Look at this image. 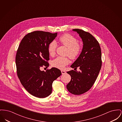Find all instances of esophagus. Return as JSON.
<instances>
[{"label":"esophagus","instance_id":"1","mask_svg":"<svg viewBox=\"0 0 122 122\" xmlns=\"http://www.w3.org/2000/svg\"><path fill=\"white\" fill-rule=\"evenodd\" d=\"M61 73L63 75L65 74L66 73V71H61Z\"/></svg>","mask_w":122,"mask_h":122}]
</instances>
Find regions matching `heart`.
I'll list each match as a JSON object with an SVG mask.
<instances>
[{
    "instance_id": "heart-1",
    "label": "heart",
    "mask_w": 122,
    "mask_h": 122,
    "mask_svg": "<svg viewBox=\"0 0 122 122\" xmlns=\"http://www.w3.org/2000/svg\"><path fill=\"white\" fill-rule=\"evenodd\" d=\"M59 42L67 48L66 55L71 59L76 58L81 54L82 51V46L77 42V39L70 34H65L59 38ZM57 44L54 41H51L48 46V51L49 54L52 56L55 54ZM69 57H57L53 59L51 62L53 67L59 69H63L69 64Z\"/></svg>"
}]
</instances>
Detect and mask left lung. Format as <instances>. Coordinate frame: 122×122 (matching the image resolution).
<instances>
[{"label":"left lung","instance_id":"1","mask_svg":"<svg viewBox=\"0 0 122 122\" xmlns=\"http://www.w3.org/2000/svg\"><path fill=\"white\" fill-rule=\"evenodd\" d=\"M73 30L79 34L83 46L79 57L71 66L75 69L79 67L80 71L67 72L71 79L66 86L71 93L80 95L92 87L98 76L102 65L101 51L98 41L91 34L78 29Z\"/></svg>","mask_w":122,"mask_h":122}]
</instances>
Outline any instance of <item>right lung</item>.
Instances as JSON below:
<instances>
[{
    "mask_svg": "<svg viewBox=\"0 0 122 122\" xmlns=\"http://www.w3.org/2000/svg\"><path fill=\"white\" fill-rule=\"evenodd\" d=\"M57 33L42 31L29 33L23 37L15 56L17 75L25 89L40 98L48 96L52 92L53 81L62 73L56 68L41 71L49 64L48 46L56 37Z\"/></svg>",
    "mask_w": 122,
    "mask_h": 122,
    "instance_id": "right-lung-1",
    "label": "right lung"
}]
</instances>
